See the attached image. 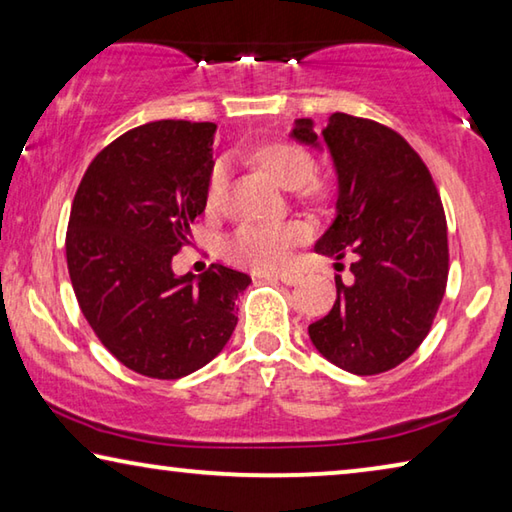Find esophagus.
Segmentation results:
<instances>
[{
	"label": "esophagus",
	"mask_w": 512,
	"mask_h": 512,
	"mask_svg": "<svg viewBox=\"0 0 512 512\" xmlns=\"http://www.w3.org/2000/svg\"><path fill=\"white\" fill-rule=\"evenodd\" d=\"M275 280L282 282V284H287V287H296V284H300L302 277L289 273V275H275Z\"/></svg>",
	"instance_id": "34e87169"
}]
</instances>
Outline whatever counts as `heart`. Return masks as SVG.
Instances as JSON below:
<instances>
[{"label": "heart", "instance_id": "heart-1", "mask_svg": "<svg viewBox=\"0 0 512 512\" xmlns=\"http://www.w3.org/2000/svg\"><path fill=\"white\" fill-rule=\"evenodd\" d=\"M250 162L262 169L275 185L287 192H296L300 198H316L323 194L314 180L316 160L307 149L275 140L264 142L250 151ZM225 187H228V171L223 164H214L205 187L207 212H216L223 203ZM309 230L298 221L284 223H244L225 239V257L241 268L255 273H277L287 268L293 259L296 246L305 244Z\"/></svg>", "mask_w": 512, "mask_h": 512}]
</instances>
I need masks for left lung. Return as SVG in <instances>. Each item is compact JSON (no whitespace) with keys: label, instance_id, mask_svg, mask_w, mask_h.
<instances>
[{"label":"left lung","instance_id":"obj_1","mask_svg":"<svg viewBox=\"0 0 512 512\" xmlns=\"http://www.w3.org/2000/svg\"><path fill=\"white\" fill-rule=\"evenodd\" d=\"M289 137L327 151L336 173L334 221L314 250L339 262L336 302L309 325L323 357L352 375L400 366L429 334L447 284V223L429 169L402 135L334 112L323 133L296 119Z\"/></svg>","mask_w":512,"mask_h":512}]
</instances>
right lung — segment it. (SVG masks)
Returning <instances> with one entry per match:
<instances>
[{"label":"right lung","instance_id":"1","mask_svg":"<svg viewBox=\"0 0 512 512\" xmlns=\"http://www.w3.org/2000/svg\"><path fill=\"white\" fill-rule=\"evenodd\" d=\"M216 124L162 119L106 146L76 189L67 225V268L99 341L126 368L180 379L210 363L237 327L246 273L212 264L176 275L214 167Z\"/></svg>","mask_w":512,"mask_h":512}]
</instances>
